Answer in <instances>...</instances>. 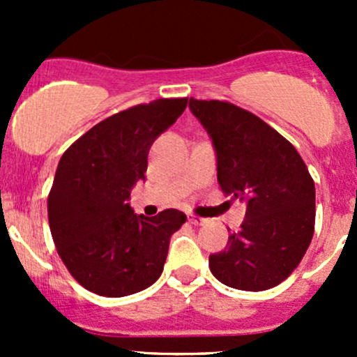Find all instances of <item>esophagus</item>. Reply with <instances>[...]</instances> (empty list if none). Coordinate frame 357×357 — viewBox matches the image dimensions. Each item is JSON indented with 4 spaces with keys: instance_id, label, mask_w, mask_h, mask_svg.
<instances>
[{
    "instance_id": "obj_1",
    "label": "esophagus",
    "mask_w": 357,
    "mask_h": 357,
    "mask_svg": "<svg viewBox=\"0 0 357 357\" xmlns=\"http://www.w3.org/2000/svg\"><path fill=\"white\" fill-rule=\"evenodd\" d=\"M188 221L192 222V225H195V226H205L208 222V219L200 218V215H195V214H190Z\"/></svg>"
}]
</instances>
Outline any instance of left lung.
<instances>
[{"instance_id": "8db88e82", "label": "left lung", "mask_w": 357, "mask_h": 357, "mask_svg": "<svg viewBox=\"0 0 357 357\" xmlns=\"http://www.w3.org/2000/svg\"><path fill=\"white\" fill-rule=\"evenodd\" d=\"M188 107L212 139L219 186L247 205L240 231L208 255V268L231 289L276 287L312 240L314 181L294 145L252 112L219 100L190 98Z\"/></svg>"}]
</instances>
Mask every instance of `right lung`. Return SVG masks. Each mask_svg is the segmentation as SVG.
Segmentation results:
<instances>
[{"label":"right lung","mask_w":357,"mask_h":357,"mask_svg":"<svg viewBox=\"0 0 357 357\" xmlns=\"http://www.w3.org/2000/svg\"><path fill=\"white\" fill-rule=\"evenodd\" d=\"M188 98H160L93 126L63 153L48 195V221L59 255L84 289L124 297L162 275L172 233L186 215L167 208L135 214L132 186L145 181L153 142L176 122Z\"/></svg>","instance_id":"right-lung-1"}]
</instances>
